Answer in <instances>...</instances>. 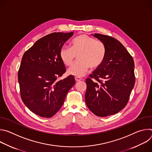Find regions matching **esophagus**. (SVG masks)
I'll return each mask as SVG.
<instances>
[{
	"instance_id": "34e87169",
	"label": "esophagus",
	"mask_w": 152,
	"mask_h": 152,
	"mask_svg": "<svg viewBox=\"0 0 152 152\" xmlns=\"http://www.w3.org/2000/svg\"><path fill=\"white\" fill-rule=\"evenodd\" d=\"M75 80L76 82H79L82 80V78H80L79 77H75Z\"/></svg>"
}]
</instances>
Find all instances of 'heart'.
Here are the masks:
<instances>
[{
    "label": "heart",
    "mask_w": 152,
    "mask_h": 152,
    "mask_svg": "<svg viewBox=\"0 0 152 152\" xmlns=\"http://www.w3.org/2000/svg\"><path fill=\"white\" fill-rule=\"evenodd\" d=\"M106 54L103 43L86 34H80L74 38L71 48L62 47L59 51V57L65 66H72L76 56L79 62L67 72L68 74L76 77H82L90 68L96 69L103 64Z\"/></svg>",
    "instance_id": "1"
}]
</instances>
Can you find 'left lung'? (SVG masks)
Returning <instances> with one entry per match:
<instances>
[{"instance_id":"obj_1","label":"left lung","mask_w":152,"mask_h":152,"mask_svg":"<svg viewBox=\"0 0 152 152\" xmlns=\"http://www.w3.org/2000/svg\"><path fill=\"white\" fill-rule=\"evenodd\" d=\"M94 36L106 49L101 66L86 79L85 103L96 115H114L126 106L135 85L134 61L121 43L115 38L102 34Z\"/></svg>"}]
</instances>
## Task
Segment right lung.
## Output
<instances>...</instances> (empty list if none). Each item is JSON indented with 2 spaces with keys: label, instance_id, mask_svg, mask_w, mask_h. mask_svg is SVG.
<instances>
[{
  "label": "right lung",
  "instance_id": "obj_1",
  "mask_svg": "<svg viewBox=\"0 0 152 152\" xmlns=\"http://www.w3.org/2000/svg\"><path fill=\"white\" fill-rule=\"evenodd\" d=\"M73 35V32L48 34L37 41L21 59L18 72L21 100L41 117H53L75 84L72 75L58 80L66 71L59 51Z\"/></svg>",
  "mask_w": 152,
  "mask_h": 152
}]
</instances>
